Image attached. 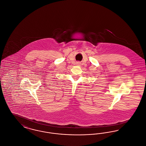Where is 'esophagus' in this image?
Returning <instances> with one entry per match:
<instances>
[{"label":"esophagus","mask_w":146,"mask_h":146,"mask_svg":"<svg viewBox=\"0 0 146 146\" xmlns=\"http://www.w3.org/2000/svg\"><path fill=\"white\" fill-rule=\"evenodd\" d=\"M76 64V65H80V62H77Z\"/></svg>","instance_id":"obj_1"}]
</instances>
